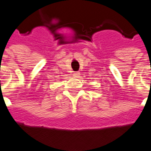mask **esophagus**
<instances>
[{
	"label": "esophagus",
	"instance_id": "esophagus-1",
	"mask_svg": "<svg viewBox=\"0 0 151 151\" xmlns=\"http://www.w3.org/2000/svg\"><path fill=\"white\" fill-rule=\"evenodd\" d=\"M79 75H80V73H78V72H74V73H73V76L74 77V78H78Z\"/></svg>",
	"mask_w": 151,
	"mask_h": 151
}]
</instances>
